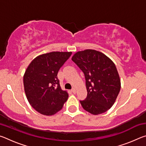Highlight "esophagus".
Masks as SVG:
<instances>
[{
  "label": "esophagus",
  "instance_id": "34e87169",
  "mask_svg": "<svg viewBox=\"0 0 146 146\" xmlns=\"http://www.w3.org/2000/svg\"><path fill=\"white\" fill-rule=\"evenodd\" d=\"M71 91H72V93H74V94L76 93V90H75V88H72V90H71Z\"/></svg>",
  "mask_w": 146,
  "mask_h": 146
}]
</instances>
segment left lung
I'll use <instances>...</instances> for the list:
<instances>
[{
  "instance_id": "8db88e82",
  "label": "left lung",
  "mask_w": 146,
  "mask_h": 146,
  "mask_svg": "<svg viewBox=\"0 0 146 146\" xmlns=\"http://www.w3.org/2000/svg\"><path fill=\"white\" fill-rule=\"evenodd\" d=\"M72 60L82 71L88 95L80 100L82 108L93 115H99L114 104L120 90V79L115 64L99 51H78Z\"/></svg>"
}]
</instances>
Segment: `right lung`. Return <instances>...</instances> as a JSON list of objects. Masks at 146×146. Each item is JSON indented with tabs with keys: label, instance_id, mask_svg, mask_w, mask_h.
<instances>
[{
	"label": "right lung",
	"instance_id": "right-lung-1",
	"mask_svg": "<svg viewBox=\"0 0 146 146\" xmlns=\"http://www.w3.org/2000/svg\"><path fill=\"white\" fill-rule=\"evenodd\" d=\"M71 54L58 51L43 54L33 59L26 70L23 82L27 99L40 114H55L68 100V93L62 90L57 74Z\"/></svg>",
	"mask_w": 146,
	"mask_h": 146
}]
</instances>
